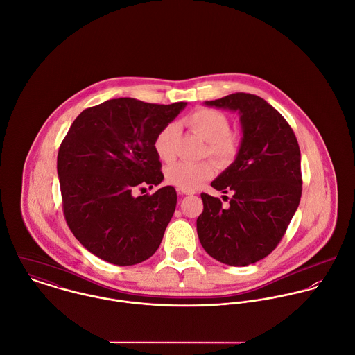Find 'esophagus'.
<instances>
[{"instance_id":"obj_1","label":"esophagus","mask_w":355,"mask_h":355,"mask_svg":"<svg viewBox=\"0 0 355 355\" xmlns=\"http://www.w3.org/2000/svg\"><path fill=\"white\" fill-rule=\"evenodd\" d=\"M178 193H179L180 196H194V194H196L194 190H178Z\"/></svg>"}]
</instances>
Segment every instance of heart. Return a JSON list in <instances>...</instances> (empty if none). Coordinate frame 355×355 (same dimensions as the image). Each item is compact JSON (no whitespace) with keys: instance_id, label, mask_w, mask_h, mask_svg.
I'll return each instance as SVG.
<instances>
[{"instance_id":"1","label":"heart","mask_w":355,"mask_h":355,"mask_svg":"<svg viewBox=\"0 0 355 355\" xmlns=\"http://www.w3.org/2000/svg\"><path fill=\"white\" fill-rule=\"evenodd\" d=\"M186 123L207 142L206 155L220 162H231L238 155L239 139L235 134L230 132L231 124L224 113L209 107H200L187 117ZM178 134L179 125L175 121L165 124L157 132L153 148L161 161L171 162L175 158ZM213 175L214 165L211 161L197 164L175 162L165 171L166 182L180 190H196Z\"/></svg>"}]
</instances>
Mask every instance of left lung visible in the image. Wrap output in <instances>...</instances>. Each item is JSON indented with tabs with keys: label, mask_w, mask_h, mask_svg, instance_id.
Here are the masks:
<instances>
[{
	"label": "left lung",
	"mask_w": 355,
	"mask_h": 355,
	"mask_svg": "<svg viewBox=\"0 0 355 355\" xmlns=\"http://www.w3.org/2000/svg\"><path fill=\"white\" fill-rule=\"evenodd\" d=\"M205 103L236 110L243 138L235 161L211 182L217 191L232 193L230 205L201 194L198 238L214 259L246 266L276 249L297 211L302 196L300 145L286 119L258 96L235 93Z\"/></svg>",
	"instance_id": "1"
}]
</instances>
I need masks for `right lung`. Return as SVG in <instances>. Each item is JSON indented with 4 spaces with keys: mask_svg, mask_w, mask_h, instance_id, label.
<instances>
[{
    "mask_svg": "<svg viewBox=\"0 0 355 355\" xmlns=\"http://www.w3.org/2000/svg\"><path fill=\"white\" fill-rule=\"evenodd\" d=\"M186 105L117 98L85 109L72 123L58 149L57 172L65 221L90 253L127 266L158 249L176 190L134 193L162 182L153 141Z\"/></svg>",
    "mask_w": 355,
    "mask_h": 355,
    "instance_id": "add662e5",
    "label": "right lung"
}]
</instances>
